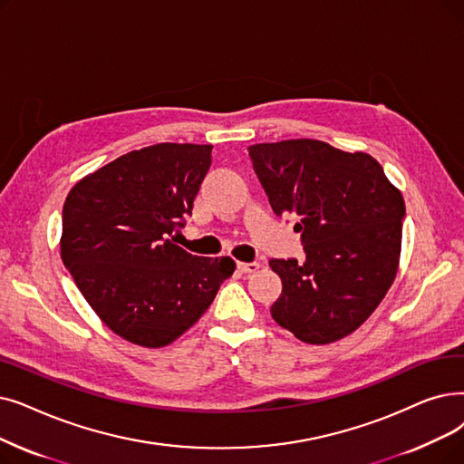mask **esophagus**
<instances>
[{
    "label": "esophagus",
    "instance_id": "obj_1",
    "mask_svg": "<svg viewBox=\"0 0 464 464\" xmlns=\"http://www.w3.org/2000/svg\"><path fill=\"white\" fill-rule=\"evenodd\" d=\"M237 267L243 273H256L259 269V264L257 261H250V264H243V261H240V264H237Z\"/></svg>",
    "mask_w": 464,
    "mask_h": 464
}]
</instances>
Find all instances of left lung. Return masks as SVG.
<instances>
[{"label": "left lung", "instance_id": "1", "mask_svg": "<svg viewBox=\"0 0 464 464\" xmlns=\"http://www.w3.org/2000/svg\"><path fill=\"white\" fill-rule=\"evenodd\" d=\"M273 212L292 216L305 261L271 259L282 294L278 326L324 345L353 334L385 297L398 269L406 205L368 153L318 140L248 148Z\"/></svg>", "mask_w": 464, "mask_h": 464}]
</instances>
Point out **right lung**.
<instances>
[{"label": "right lung", "instance_id": "1", "mask_svg": "<svg viewBox=\"0 0 464 464\" xmlns=\"http://www.w3.org/2000/svg\"><path fill=\"white\" fill-rule=\"evenodd\" d=\"M210 163L212 146L155 144L111 160L66 197L64 266L104 324L130 343H172L235 271L231 257L174 245Z\"/></svg>", "mask_w": 464, "mask_h": 464}]
</instances>
